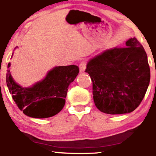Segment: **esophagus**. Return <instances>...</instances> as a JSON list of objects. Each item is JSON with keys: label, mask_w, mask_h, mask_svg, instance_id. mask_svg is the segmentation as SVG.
<instances>
[{"label": "esophagus", "mask_w": 156, "mask_h": 156, "mask_svg": "<svg viewBox=\"0 0 156 156\" xmlns=\"http://www.w3.org/2000/svg\"><path fill=\"white\" fill-rule=\"evenodd\" d=\"M86 67H87V64H86L85 62H81L79 64V69H80V73H82L85 71Z\"/></svg>", "instance_id": "34e87169"}]
</instances>
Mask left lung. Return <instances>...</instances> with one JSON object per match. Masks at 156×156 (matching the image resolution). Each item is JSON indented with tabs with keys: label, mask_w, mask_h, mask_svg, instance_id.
<instances>
[{
	"label": "left lung",
	"mask_w": 156,
	"mask_h": 156,
	"mask_svg": "<svg viewBox=\"0 0 156 156\" xmlns=\"http://www.w3.org/2000/svg\"><path fill=\"white\" fill-rule=\"evenodd\" d=\"M86 73L92 80L94 104L108 114L130 113L139 106L150 83L147 55L136 38L123 48L107 49L92 57Z\"/></svg>",
	"instance_id": "1"
}]
</instances>
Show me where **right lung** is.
Masks as SVG:
<instances>
[{
  "instance_id": "right-lung-1",
  "label": "right lung",
  "mask_w": 156,
  "mask_h": 156,
  "mask_svg": "<svg viewBox=\"0 0 156 156\" xmlns=\"http://www.w3.org/2000/svg\"><path fill=\"white\" fill-rule=\"evenodd\" d=\"M10 66L11 63H9L6 80L14 101L23 114L38 119L53 117L62 111L69 85L79 73L76 65L54 67L43 79L31 87H24L14 80Z\"/></svg>"
}]
</instances>
